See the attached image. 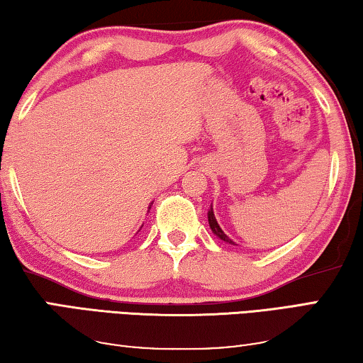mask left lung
<instances>
[{"label": "left lung", "instance_id": "8db88e82", "mask_svg": "<svg viewBox=\"0 0 363 363\" xmlns=\"http://www.w3.org/2000/svg\"><path fill=\"white\" fill-rule=\"evenodd\" d=\"M207 218H209V227H211V230H212V233H213V235H217L218 238H220L222 241L228 242V245H235V242L231 241L230 238L223 233V230L220 228V225L217 223V218H216V216H213V211H212V207H211L209 213H207Z\"/></svg>", "mask_w": 363, "mask_h": 363}]
</instances>
